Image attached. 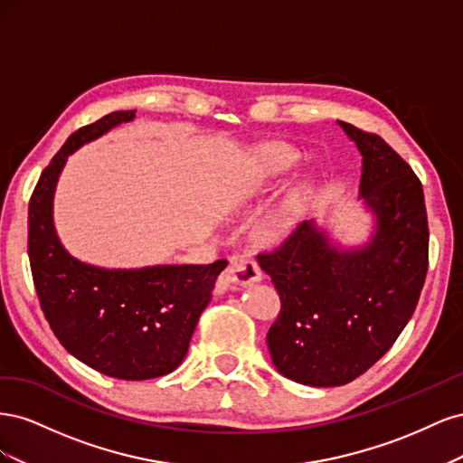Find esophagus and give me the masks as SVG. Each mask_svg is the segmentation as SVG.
I'll return each mask as SVG.
<instances>
[{"mask_svg":"<svg viewBox=\"0 0 463 463\" xmlns=\"http://www.w3.org/2000/svg\"><path fill=\"white\" fill-rule=\"evenodd\" d=\"M262 279V270L260 266L257 264V260H253L247 255H233L226 266V270L220 276V282L223 286L230 284H237V286H249L260 282Z\"/></svg>","mask_w":463,"mask_h":463,"instance_id":"obj_1","label":"esophagus"}]
</instances>
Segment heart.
<instances>
[{
    "label": "heart",
    "mask_w": 463,
    "mask_h": 463,
    "mask_svg": "<svg viewBox=\"0 0 463 463\" xmlns=\"http://www.w3.org/2000/svg\"><path fill=\"white\" fill-rule=\"evenodd\" d=\"M298 162L299 154L282 143H262L255 146L245 165V194L247 197H257V194L274 189L298 165ZM303 203L305 187L299 185L270 214L262 218L260 233L270 241L288 235L298 226L303 213Z\"/></svg>",
    "instance_id": "b5f03b06"
}]
</instances>
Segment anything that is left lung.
<instances>
[{"mask_svg":"<svg viewBox=\"0 0 463 463\" xmlns=\"http://www.w3.org/2000/svg\"><path fill=\"white\" fill-rule=\"evenodd\" d=\"M363 156L359 197L376 218L369 243L340 249L303 222L260 269L282 309L266 334L274 367L299 384L342 386L398 340L429 269V223L421 181L383 137L338 121Z\"/></svg>","mask_w":463,"mask_h":463,"instance_id":"8db88e82","label":"left lung"}]
</instances>
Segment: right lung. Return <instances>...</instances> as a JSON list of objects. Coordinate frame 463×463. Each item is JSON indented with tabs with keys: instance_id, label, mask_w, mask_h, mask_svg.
<instances>
[{
	"instance_id": "add662e5",
	"label": "right lung",
	"mask_w": 463,
	"mask_h": 463,
	"mask_svg": "<svg viewBox=\"0 0 463 463\" xmlns=\"http://www.w3.org/2000/svg\"><path fill=\"white\" fill-rule=\"evenodd\" d=\"M133 118L135 109L114 111L85 125L46 165L29 204V259L42 311L67 352L102 374L146 381L181 365L228 260L109 270L63 249L52 206L67 156Z\"/></svg>"
}]
</instances>
